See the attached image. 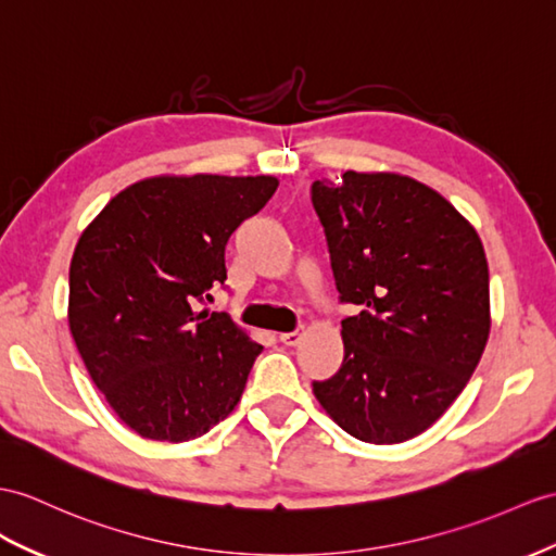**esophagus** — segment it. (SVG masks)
<instances>
[{
  "label": "esophagus",
  "mask_w": 556,
  "mask_h": 556,
  "mask_svg": "<svg viewBox=\"0 0 556 556\" xmlns=\"http://www.w3.org/2000/svg\"><path fill=\"white\" fill-rule=\"evenodd\" d=\"M296 332H300V328H294V330H282V332H280V340L286 342V344H294V342H296Z\"/></svg>",
  "instance_id": "esophagus-1"
}]
</instances>
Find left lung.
<instances>
[{
  "label": "left lung",
  "instance_id": "left-lung-1",
  "mask_svg": "<svg viewBox=\"0 0 556 556\" xmlns=\"http://www.w3.org/2000/svg\"><path fill=\"white\" fill-rule=\"evenodd\" d=\"M276 176H151L79 238L67 328L93 384L143 439L184 443L236 410L262 344L214 306L236 228Z\"/></svg>",
  "mask_w": 556,
  "mask_h": 556
}]
</instances>
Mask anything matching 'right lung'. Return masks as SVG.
<instances>
[{
  "label": "right lung",
  "instance_id": "right-lung-1",
  "mask_svg": "<svg viewBox=\"0 0 556 556\" xmlns=\"http://www.w3.org/2000/svg\"><path fill=\"white\" fill-rule=\"evenodd\" d=\"M340 300L342 365L314 394L346 434L403 443L463 394L491 332L489 262L448 200L401 174L314 184Z\"/></svg>",
  "mask_w": 556,
  "mask_h": 556
}]
</instances>
